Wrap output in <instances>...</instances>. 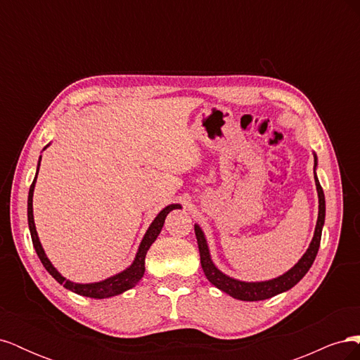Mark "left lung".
<instances>
[{
  "mask_svg": "<svg viewBox=\"0 0 360 360\" xmlns=\"http://www.w3.org/2000/svg\"><path fill=\"white\" fill-rule=\"evenodd\" d=\"M314 162H315L314 165V174H315V167H317V156L315 155H314ZM314 179H315V186H317V193H319V219H317V225H315L314 237L309 243V248L307 249V252H304L303 257L297 261V264H294V267L285 271L284 275H281L275 279L261 281V282H245L222 274V271L213 264V261L210 258V250H209V246H207V240L202 230L198 224H195V236H197V242H198L201 267L204 270V275L207 276V279H209L214 287H217L226 294H230V296L234 299L257 302V300L270 299L279 292H284L292 288L304 275L308 274V270L311 269L314 259L319 252L321 231H323L324 217H326V201H324L321 184L317 176H314Z\"/></svg>",
  "mask_w": 360,
  "mask_h": 360,
  "instance_id": "obj_1",
  "label": "left lung"
}]
</instances>
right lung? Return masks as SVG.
I'll return each instance as SVG.
<instances>
[{"instance_id":"add662e5","label":"right lung","mask_w":360,"mask_h":360,"mask_svg":"<svg viewBox=\"0 0 360 360\" xmlns=\"http://www.w3.org/2000/svg\"><path fill=\"white\" fill-rule=\"evenodd\" d=\"M45 148H43V150H45ZM40 160H41V158L39 159L37 172H39V167H40ZM37 172H36L34 180H32V183H31L30 192H28V226H30V233H31L32 246H34L36 252H37V255H39V258L41 261V264L45 266V269L49 271V275H52V278L56 279L58 284H61L64 288H68V290H70V291H73L76 294H79V296L91 297V299L112 297V296H117V294H122V292L130 290L132 287H135L138 282L141 281V278L144 276L147 250L150 249L151 245H153V242L156 240L158 236L160 234L167 214L171 210H174V209H181V205L180 204H169L155 217V221L151 222L147 233L143 237V240H141V245L138 248V252L135 255L134 263L130 264L126 270L120 271V274H117V275H114L111 278H108L105 281H101V282H93V284H76V282H72V281L64 278L60 274V271L52 266V263L48 259L45 250H43L41 243L39 240V236H37V231H36V225H34V216H32V193H34Z\"/></svg>"}]
</instances>
